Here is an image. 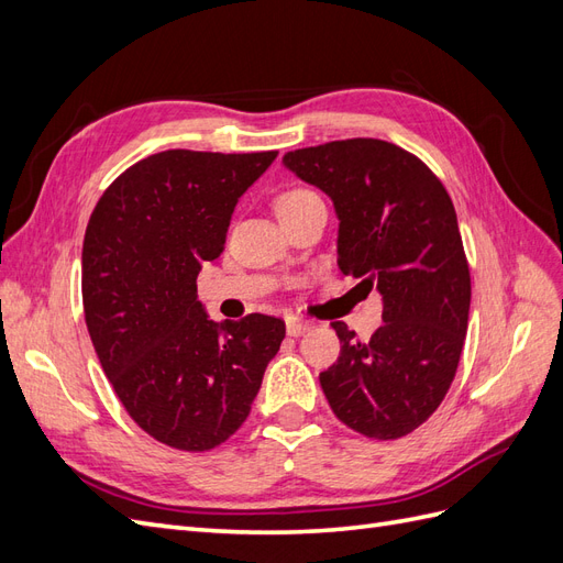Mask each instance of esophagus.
Masks as SVG:
<instances>
[{
  "instance_id": "34e87169",
  "label": "esophagus",
  "mask_w": 563,
  "mask_h": 563,
  "mask_svg": "<svg viewBox=\"0 0 563 563\" xmlns=\"http://www.w3.org/2000/svg\"><path fill=\"white\" fill-rule=\"evenodd\" d=\"M308 331H312V323H310V321H302V319H288V321H286V333H288V335L298 338V335L308 333Z\"/></svg>"
}]
</instances>
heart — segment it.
Segmentation results:
<instances>
[{
	"label": "heart",
	"instance_id": "obj_1",
	"mask_svg": "<svg viewBox=\"0 0 563 563\" xmlns=\"http://www.w3.org/2000/svg\"><path fill=\"white\" fill-rule=\"evenodd\" d=\"M310 195H314V192H310V190H305V187H294V190H286V192H282L279 197H277V211L279 209H286V207H294V203H298V201H302L305 197H310Z\"/></svg>",
	"mask_w": 563,
	"mask_h": 563
}]
</instances>
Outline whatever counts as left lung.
Returning a JSON list of instances; mask_svg holds the SVG:
<instances>
[{"instance_id":"left-lung-1","label":"left lung","mask_w":563,"mask_h":563,"mask_svg":"<svg viewBox=\"0 0 563 563\" xmlns=\"http://www.w3.org/2000/svg\"><path fill=\"white\" fill-rule=\"evenodd\" d=\"M284 164L333 199L340 272L383 296V327L368 340L331 323L340 356L319 373L323 395L368 439L411 434L444 401L470 319V265L446 187L378 139L294 150Z\"/></svg>"}]
</instances>
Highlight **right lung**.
<instances>
[{
    "label": "right lung",
    "instance_id": "obj_1",
    "mask_svg": "<svg viewBox=\"0 0 563 563\" xmlns=\"http://www.w3.org/2000/svg\"><path fill=\"white\" fill-rule=\"evenodd\" d=\"M277 150H166L129 166L98 199L84 234L81 300L91 343L119 401L162 444L201 453L251 413L284 321L216 323L197 275L216 261L236 201Z\"/></svg>",
    "mask_w": 563,
    "mask_h": 563
}]
</instances>
